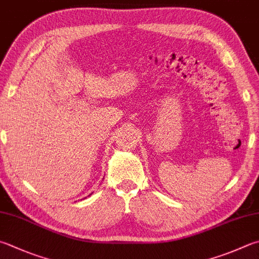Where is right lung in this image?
Returning <instances> with one entry per match:
<instances>
[{
	"label": "right lung",
	"mask_w": 259,
	"mask_h": 259,
	"mask_svg": "<svg viewBox=\"0 0 259 259\" xmlns=\"http://www.w3.org/2000/svg\"><path fill=\"white\" fill-rule=\"evenodd\" d=\"M90 195H91V194H90Z\"/></svg>",
	"instance_id": "1"
}]
</instances>
